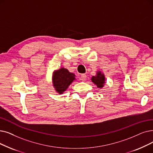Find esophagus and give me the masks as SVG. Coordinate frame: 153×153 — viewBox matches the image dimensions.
<instances>
[{
  "instance_id": "esophagus-1",
  "label": "esophagus",
  "mask_w": 153,
  "mask_h": 153,
  "mask_svg": "<svg viewBox=\"0 0 153 153\" xmlns=\"http://www.w3.org/2000/svg\"><path fill=\"white\" fill-rule=\"evenodd\" d=\"M86 79H87V76H86L85 74H83L81 75V80L82 81H85L86 80Z\"/></svg>"
}]
</instances>
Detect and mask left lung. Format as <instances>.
<instances>
[{
  "instance_id": "obj_1",
  "label": "left lung",
  "mask_w": 153,
  "mask_h": 153,
  "mask_svg": "<svg viewBox=\"0 0 153 153\" xmlns=\"http://www.w3.org/2000/svg\"><path fill=\"white\" fill-rule=\"evenodd\" d=\"M92 82L97 85L98 88H102L105 82V76L101 71H98L95 76H92L91 78Z\"/></svg>"
}]
</instances>
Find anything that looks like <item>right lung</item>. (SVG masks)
<instances>
[{"mask_svg":"<svg viewBox=\"0 0 153 153\" xmlns=\"http://www.w3.org/2000/svg\"><path fill=\"white\" fill-rule=\"evenodd\" d=\"M76 75L70 72L67 69L61 68L53 72L52 84L56 91L59 94H62L71 84L76 80Z\"/></svg>","mask_w":153,"mask_h":153,"instance_id":"add662e5","label":"right lung"}]
</instances>
